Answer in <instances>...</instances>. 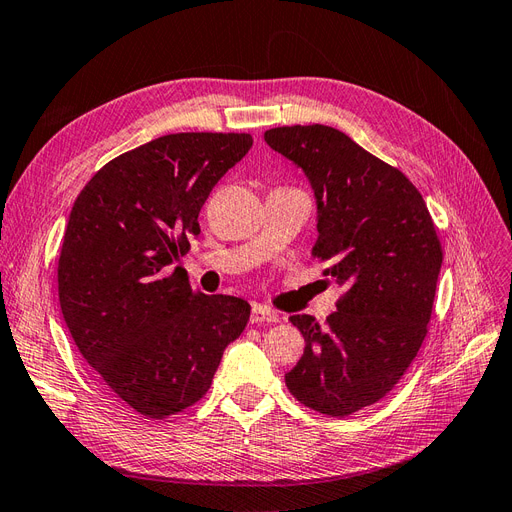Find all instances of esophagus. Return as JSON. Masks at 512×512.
Masks as SVG:
<instances>
[{
	"label": "esophagus",
	"instance_id": "esophagus-1",
	"mask_svg": "<svg viewBox=\"0 0 512 512\" xmlns=\"http://www.w3.org/2000/svg\"><path fill=\"white\" fill-rule=\"evenodd\" d=\"M250 322L252 324H265V322H280V316L271 309H267L265 305H254L252 314H250Z\"/></svg>",
	"mask_w": 512,
	"mask_h": 512
}]
</instances>
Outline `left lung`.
I'll list each match as a JSON object with an SVG mask.
<instances>
[{"label": "left lung", "instance_id": "obj_1", "mask_svg": "<svg viewBox=\"0 0 512 512\" xmlns=\"http://www.w3.org/2000/svg\"><path fill=\"white\" fill-rule=\"evenodd\" d=\"M267 145L299 166L316 198L314 256L346 286L337 312L290 322L305 339L286 374L301 404L348 416L376 404L404 376L427 335L442 247L410 179L331 126L265 132Z\"/></svg>", "mask_w": 512, "mask_h": 512}]
</instances>
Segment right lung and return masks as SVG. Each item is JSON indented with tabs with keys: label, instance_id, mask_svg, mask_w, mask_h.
I'll use <instances>...</instances> for the list:
<instances>
[{
	"label": "right lung",
	"instance_id": "obj_1",
	"mask_svg": "<svg viewBox=\"0 0 512 512\" xmlns=\"http://www.w3.org/2000/svg\"><path fill=\"white\" fill-rule=\"evenodd\" d=\"M252 143L160 136L108 162L74 200L57 267L61 314L100 380L147 418L194 406L250 320L247 301L196 294L170 265L200 235L213 185Z\"/></svg>",
	"mask_w": 512,
	"mask_h": 512
}]
</instances>
